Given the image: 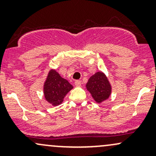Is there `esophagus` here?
Segmentation results:
<instances>
[{
	"label": "esophagus",
	"instance_id": "obj_1",
	"mask_svg": "<svg viewBox=\"0 0 156 156\" xmlns=\"http://www.w3.org/2000/svg\"><path fill=\"white\" fill-rule=\"evenodd\" d=\"M75 85L76 86V87H80V85H81V82H80V80H77L75 81Z\"/></svg>",
	"mask_w": 156,
	"mask_h": 156
}]
</instances>
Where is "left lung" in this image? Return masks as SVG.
<instances>
[{
    "instance_id": "obj_1",
    "label": "left lung",
    "mask_w": 156,
    "mask_h": 156,
    "mask_svg": "<svg viewBox=\"0 0 156 156\" xmlns=\"http://www.w3.org/2000/svg\"><path fill=\"white\" fill-rule=\"evenodd\" d=\"M87 89L97 103L108 99L112 92V87L106 76L101 72H98L90 77L87 83Z\"/></svg>"
}]
</instances>
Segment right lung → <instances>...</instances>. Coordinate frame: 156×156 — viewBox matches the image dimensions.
I'll return each mask as SVG.
<instances>
[{
    "label": "right lung",
    "mask_w": 156,
    "mask_h": 156,
    "mask_svg": "<svg viewBox=\"0 0 156 156\" xmlns=\"http://www.w3.org/2000/svg\"><path fill=\"white\" fill-rule=\"evenodd\" d=\"M73 88V86L55 70H51L44 85V98L52 105H58Z\"/></svg>",
    "instance_id": "1"
}]
</instances>
